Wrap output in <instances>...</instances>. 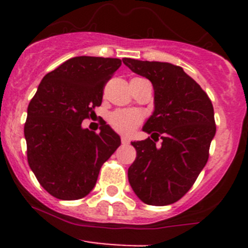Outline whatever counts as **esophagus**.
Returning a JSON list of instances; mask_svg holds the SVG:
<instances>
[{
    "instance_id": "1",
    "label": "esophagus",
    "mask_w": 248,
    "mask_h": 248,
    "mask_svg": "<svg viewBox=\"0 0 248 248\" xmlns=\"http://www.w3.org/2000/svg\"><path fill=\"white\" fill-rule=\"evenodd\" d=\"M129 143H130V141H129V139H128V138H125V137H122V144H124V145H128Z\"/></svg>"
}]
</instances>
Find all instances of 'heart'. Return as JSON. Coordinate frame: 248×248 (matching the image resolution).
Masks as SVG:
<instances>
[{"label": "heart", "mask_w": 248, "mask_h": 248, "mask_svg": "<svg viewBox=\"0 0 248 248\" xmlns=\"http://www.w3.org/2000/svg\"><path fill=\"white\" fill-rule=\"evenodd\" d=\"M109 124L120 134H133L143 122V114L134 109H119L109 115Z\"/></svg>", "instance_id": "heart-1"}]
</instances>
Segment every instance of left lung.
Here are the masks:
<instances>
[{
    "label": "left lung",
    "mask_w": 248,
    "mask_h": 248,
    "mask_svg": "<svg viewBox=\"0 0 248 248\" xmlns=\"http://www.w3.org/2000/svg\"><path fill=\"white\" fill-rule=\"evenodd\" d=\"M123 62L148 78L155 93V110L143 128L153 139L131 143L137 159L128 170L129 183L143 202L170 205L191 189L209 160L216 133L214 107L179 65L131 58ZM159 136L163 141L156 146Z\"/></svg>",
    "instance_id": "8db88e82"
}]
</instances>
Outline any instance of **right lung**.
I'll return each mask as SVG.
<instances>
[{"label": "right lung", "instance_id": "1", "mask_svg": "<svg viewBox=\"0 0 248 248\" xmlns=\"http://www.w3.org/2000/svg\"><path fill=\"white\" fill-rule=\"evenodd\" d=\"M120 65L118 58L68 59L43 77L28 104V165L43 189L59 200L87 196L102 165L120 145L119 135L105 122L99 134L82 128L100 107L105 84Z\"/></svg>", "mask_w": 248, "mask_h": 248}]
</instances>
